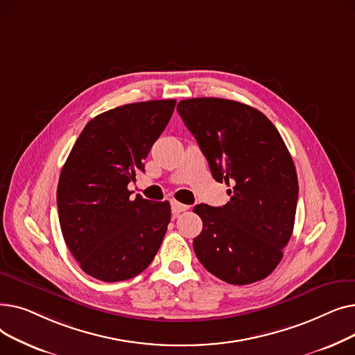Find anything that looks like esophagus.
Listing matches in <instances>:
<instances>
[{"label": "esophagus", "mask_w": 355, "mask_h": 355, "mask_svg": "<svg viewBox=\"0 0 355 355\" xmlns=\"http://www.w3.org/2000/svg\"><path fill=\"white\" fill-rule=\"evenodd\" d=\"M171 210H173V214H180L185 210H189V206H185V204H181L178 201H171Z\"/></svg>", "instance_id": "1"}]
</instances>
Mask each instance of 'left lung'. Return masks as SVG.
Listing matches in <instances>:
<instances>
[{
  "label": "left lung",
  "mask_w": 355,
  "mask_h": 355,
  "mask_svg": "<svg viewBox=\"0 0 355 355\" xmlns=\"http://www.w3.org/2000/svg\"><path fill=\"white\" fill-rule=\"evenodd\" d=\"M185 126L207 158L213 178L233 185L223 207L198 204L202 230L196 256L210 273L232 285L269 276L293 232L297 175L288 148L262 112L220 98L177 105Z\"/></svg>",
  "instance_id": "1"
}]
</instances>
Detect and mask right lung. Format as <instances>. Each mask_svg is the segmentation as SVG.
<instances>
[{
	"instance_id": "1",
	"label": "right lung",
	"mask_w": 355,
	"mask_h": 355,
	"mask_svg": "<svg viewBox=\"0 0 355 355\" xmlns=\"http://www.w3.org/2000/svg\"><path fill=\"white\" fill-rule=\"evenodd\" d=\"M174 99L110 109L82 130L58 185L66 245L89 276L121 282L154 260L171 220L168 201L130 200L128 184L144 170L154 142L171 119Z\"/></svg>"
}]
</instances>
